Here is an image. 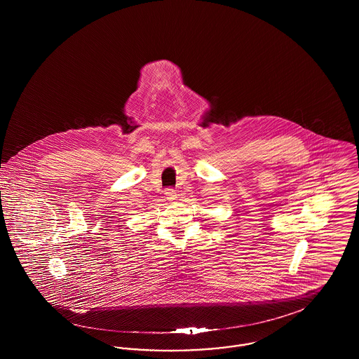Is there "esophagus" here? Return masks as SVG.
<instances>
[{"mask_svg":"<svg viewBox=\"0 0 359 359\" xmlns=\"http://www.w3.org/2000/svg\"><path fill=\"white\" fill-rule=\"evenodd\" d=\"M164 194H165V196H167L168 201H175V199H176V191H175L173 188H167V189L164 191Z\"/></svg>","mask_w":359,"mask_h":359,"instance_id":"1","label":"esophagus"}]
</instances>
